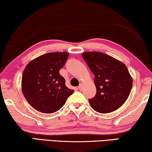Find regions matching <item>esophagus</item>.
Here are the masks:
<instances>
[{"instance_id": "esophagus-1", "label": "esophagus", "mask_w": 152, "mask_h": 152, "mask_svg": "<svg viewBox=\"0 0 152 152\" xmlns=\"http://www.w3.org/2000/svg\"><path fill=\"white\" fill-rule=\"evenodd\" d=\"M78 89L80 90V91H82V90H83V84H82V83H80V86H78Z\"/></svg>"}]
</instances>
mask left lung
<instances>
[{
  "mask_svg": "<svg viewBox=\"0 0 152 152\" xmlns=\"http://www.w3.org/2000/svg\"><path fill=\"white\" fill-rule=\"evenodd\" d=\"M81 56L94 75L96 94L88 100L92 108L103 114L119 108L128 98L133 83L126 66L100 52H84Z\"/></svg>",
  "mask_w": 152,
  "mask_h": 152,
  "instance_id": "1",
  "label": "left lung"
}]
</instances>
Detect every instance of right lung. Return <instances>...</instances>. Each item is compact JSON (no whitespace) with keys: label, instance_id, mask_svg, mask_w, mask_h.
Wrapping results in <instances>:
<instances>
[{"label":"right lung","instance_id":"1","mask_svg":"<svg viewBox=\"0 0 152 152\" xmlns=\"http://www.w3.org/2000/svg\"><path fill=\"white\" fill-rule=\"evenodd\" d=\"M69 53L55 52L35 58L26 66L22 76L24 96L36 110L46 114L56 113L64 105L74 91L66 86L60 70Z\"/></svg>","mask_w":152,"mask_h":152}]
</instances>
